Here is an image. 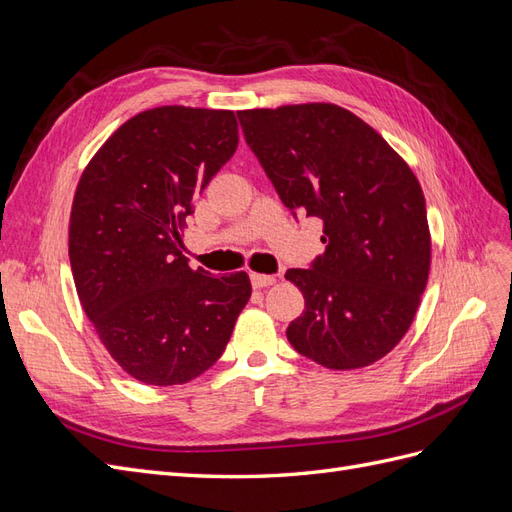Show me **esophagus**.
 Listing matches in <instances>:
<instances>
[{
    "label": "esophagus",
    "mask_w": 512,
    "mask_h": 512,
    "mask_svg": "<svg viewBox=\"0 0 512 512\" xmlns=\"http://www.w3.org/2000/svg\"><path fill=\"white\" fill-rule=\"evenodd\" d=\"M254 288H267L277 282V275H265V273H252L250 275Z\"/></svg>",
    "instance_id": "34e87169"
}]
</instances>
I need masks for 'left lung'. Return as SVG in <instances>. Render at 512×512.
<instances>
[{"label": "left lung", "instance_id": "obj_1", "mask_svg": "<svg viewBox=\"0 0 512 512\" xmlns=\"http://www.w3.org/2000/svg\"><path fill=\"white\" fill-rule=\"evenodd\" d=\"M237 117L294 218L324 222V252L309 269L286 271L305 297L288 342L329 369L376 363L410 329L427 286L421 185L389 143L342 106L292 104Z\"/></svg>", "mask_w": 512, "mask_h": 512}]
</instances>
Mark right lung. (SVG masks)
Listing matches in <instances>:
<instances>
[{
  "label": "right lung",
  "mask_w": 512,
  "mask_h": 512,
  "mask_svg": "<svg viewBox=\"0 0 512 512\" xmlns=\"http://www.w3.org/2000/svg\"><path fill=\"white\" fill-rule=\"evenodd\" d=\"M237 143L232 111L158 106L123 123L76 188L68 241L76 292L108 354L145 384L203 374L250 301L245 271H194L181 254L196 196Z\"/></svg>",
  "instance_id": "obj_1"
}]
</instances>
